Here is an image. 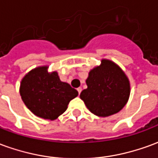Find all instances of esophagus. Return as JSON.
<instances>
[{
  "mask_svg": "<svg viewBox=\"0 0 158 158\" xmlns=\"http://www.w3.org/2000/svg\"><path fill=\"white\" fill-rule=\"evenodd\" d=\"M77 90H78L79 94H80V93H81V91H82V88H81V87H79V88L77 89Z\"/></svg>",
  "mask_w": 158,
  "mask_h": 158,
  "instance_id": "1",
  "label": "esophagus"
}]
</instances>
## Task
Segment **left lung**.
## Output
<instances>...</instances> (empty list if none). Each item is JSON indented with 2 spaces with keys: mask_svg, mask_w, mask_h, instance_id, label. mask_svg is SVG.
I'll use <instances>...</instances> for the list:
<instances>
[{
  "mask_svg": "<svg viewBox=\"0 0 158 158\" xmlns=\"http://www.w3.org/2000/svg\"><path fill=\"white\" fill-rule=\"evenodd\" d=\"M87 89L80 98L87 108L98 117L118 113L128 102L130 84L128 77L115 62L102 59L101 65L91 69L86 79Z\"/></svg>",
  "mask_w": 158,
  "mask_h": 158,
  "instance_id": "left-lung-1",
  "label": "left lung"
}]
</instances>
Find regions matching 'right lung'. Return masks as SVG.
<instances>
[{
	"mask_svg": "<svg viewBox=\"0 0 158 158\" xmlns=\"http://www.w3.org/2000/svg\"><path fill=\"white\" fill-rule=\"evenodd\" d=\"M47 69V66H42L29 71L23 78L19 91L23 102L35 116L55 120L79 93L62 82L57 72L49 73Z\"/></svg>",
	"mask_w": 158,
	"mask_h": 158,
	"instance_id": "add662e5",
	"label": "right lung"
}]
</instances>
